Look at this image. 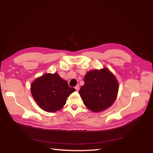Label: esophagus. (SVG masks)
<instances>
[{"mask_svg":"<svg viewBox=\"0 0 153 153\" xmlns=\"http://www.w3.org/2000/svg\"><path fill=\"white\" fill-rule=\"evenodd\" d=\"M75 89H76V91H79V85H77L76 86V87H75Z\"/></svg>","mask_w":153,"mask_h":153,"instance_id":"obj_1","label":"esophagus"}]
</instances>
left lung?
<instances>
[{"label": "left lung", "mask_w": 153, "mask_h": 153, "mask_svg": "<svg viewBox=\"0 0 153 153\" xmlns=\"http://www.w3.org/2000/svg\"><path fill=\"white\" fill-rule=\"evenodd\" d=\"M84 82L79 94L85 106L93 112L103 111L115 101L118 83L108 69L89 71L85 75Z\"/></svg>", "instance_id": "1"}]
</instances>
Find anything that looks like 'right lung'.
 I'll use <instances>...</instances> for the list:
<instances>
[{
	"instance_id": "add662e5",
	"label": "right lung",
	"mask_w": 153,
	"mask_h": 153,
	"mask_svg": "<svg viewBox=\"0 0 153 153\" xmlns=\"http://www.w3.org/2000/svg\"><path fill=\"white\" fill-rule=\"evenodd\" d=\"M75 91L57 73L45 74L31 85L34 100L42 109L48 112L60 110L66 104L67 97Z\"/></svg>"
}]
</instances>
